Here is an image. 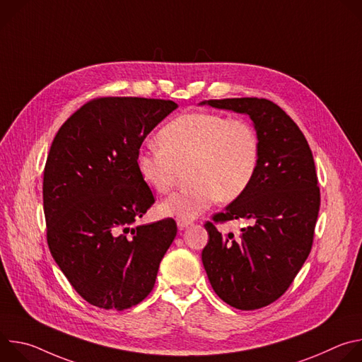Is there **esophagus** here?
I'll use <instances>...</instances> for the list:
<instances>
[{
    "mask_svg": "<svg viewBox=\"0 0 362 362\" xmlns=\"http://www.w3.org/2000/svg\"><path fill=\"white\" fill-rule=\"evenodd\" d=\"M192 225V222H189V221H183V219H177V228L180 229V230H183V229H186V228H189Z\"/></svg>",
    "mask_w": 362,
    "mask_h": 362,
    "instance_id": "esophagus-1",
    "label": "esophagus"
}]
</instances>
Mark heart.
Masks as SVG:
<instances>
[{"label": "heart", "mask_w": 362, "mask_h": 362, "mask_svg": "<svg viewBox=\"0 0 362 362\" xmlns=\"http://www.w3.org/2000/svg\"><path fill=\"white\" fill-rule=\"evenodd\" d=\"M156 140L159 147L140 150L136 158L139 176L151 190L169 192L176 166L189 163L190 185L159 204L163 216L190 221L208 211L218 199H238L250 186L259 166V136L243 119L187 113L163 126Z\"/></svg>", "instance_id": "heart-1"}]
</instances>
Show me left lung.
Segmentation results:
<instances>
[{
  "mask_svg": "<svg viewBox=\"0 0 362 362\" xmlns=\"http://www.w3.org/2000/svg\"><path fill=\"white\" fill-rule=\"evenodd\" d=\"M199 105L247 115L259 136V166L250 186L214 216L215 222L246 219L249 225L233 239L206 222L209 240L202 250L216 295L252 311L284 295L311 252L321 202L313 151L293 120L267 98Z\"/></svg>",
  "mask_w": 362,
  "mask_h": 362,
  "instance_id": "1",
  "label": "left lung"
}]
</instances>
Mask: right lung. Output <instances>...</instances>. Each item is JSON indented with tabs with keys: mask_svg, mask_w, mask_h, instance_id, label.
I'll list each match as a JSON object with an SVG mask.
<instances>
[{
	"mask_svg": "<svg viewBox=\"0 0 362 362\" xmlns=\"http://www.w3.org/2000/svg\"><path fill=\"white\" fill-rule=\"evenodd\" d=\"M176 109L170 100L95 98L51 144L42 182L48 247L94 306L122 311L141 302L177 233L173 219L133 226L154 203L136 168L139 148Z\"/></svg>",
	"mask_w": 362,
	"mask_h": 362,
	"instance_id": "right-lung-1",
	"label": "right lung"
}]
</instances>
